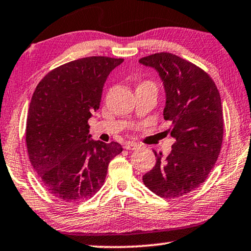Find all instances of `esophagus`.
I'll use <instances>...</instances> for the list:
<instances>
[{
    "label": "esophagus",
    "mask_w": 251,
    "mask_h": 251,
    "mask_svg": "<svg viewBox=\"0 0 251 251\" xmlns=\"http://www.w3.org/2000/svg\"><path fill=\"white\" fill-rule=\"evenodd\" d=\"M140 148V146L138 143H134V142H126L125 143V149L126 150H138Z\"/></svg>",
    "instance_id": "obj_1"
}]
</instances>
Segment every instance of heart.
Wrapping results in <instances>:
<instances>
[{
	"instance_id": "1",
	"label": "heart",
	"mask_w": 251,
	"mask_h": 251,
	"mask_svg": "<svg viewBox=\"0 0 251 251\" xmlns=\"http://www.w3.org/2000/svg\"><path fill=\"white\" fill-rule=\"evenodd\" d=\"M138 88H151V89H155L156 90V87H155V83L151 81V80H143L141 81L138 85L137 89Z\"/></svg>"
}]
</instances>
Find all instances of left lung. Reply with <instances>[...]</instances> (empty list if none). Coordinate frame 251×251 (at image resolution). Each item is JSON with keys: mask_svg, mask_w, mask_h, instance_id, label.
<instances>
[{"mask_svg": "<svg viewBox=\"0 0 251 251\" xmlns=\"http://www.w3.org/2000/svg\"><path fill=\"white\" fill-rule=\"evenodd\" d=\"M139 61L154 68L163 81V116L175 139L165 159L154 151L156 163L143 175V183L157 196L177 199L201 186L216 163L224 135L221 95L207 73L171 52Z\"/></svg>", "mask_w": 251, "mask_h": 251, "instance_id": "1", "label": "left lung"}]
</instances>
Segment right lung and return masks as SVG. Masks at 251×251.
Returning <instances> with one entry per match:
<instances>
[{"label": "right lung", "mask_w": 251, "mask_h": 251, "mask_svg": "<svg viewBox=\"0 0 251 251\" xmlns=\"http://www.w3.org/2000/svg\"><path fill=\"white\" fill-rule=\"evenodd\" d=\"M122 58L91 56L52 69L35 89L26 147L44 186L65 203H80L103 185L118 142L90 140L88 120L99 109L104 82Z\"/></svg>", "instance_id": "right-lung-1"}]
</instances>
